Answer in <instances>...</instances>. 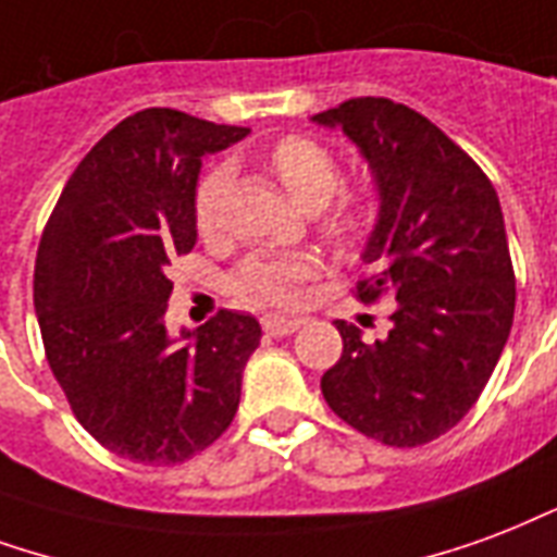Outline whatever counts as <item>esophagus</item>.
Masks as SVG:
<instances>
[{
	"label": "esophagus",
	"instance_id": "34e87169",
	"mask_svg": "<svg viewBox=\"0 0 557 557\" xmlns=\"http://www.w3.org/2000/svg\"><path fill=\"white\" fill-rule=\"evenodd\" d=\"M300 327L298 319H286V315H265L262 319V331L268 333V336H289V333H295Z\"/></svg>",
	"mask_w": 557,
	"mask_h": 557
}]
</instances>
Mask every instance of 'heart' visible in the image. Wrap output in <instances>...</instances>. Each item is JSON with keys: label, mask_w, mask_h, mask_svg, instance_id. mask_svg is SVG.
<instances>
[{"label": "heart", "mask_w": 557, "mask_h": 557, "mask_svg": "<svg viewBox=\"0 0 557 557\" xmlns=\"http://www.w3.org/2000/svg\"><path fill=\"white\" fill-rule=\"evenodd\" d=\"M271 174L277 176L292 203L304 212H319L321 236L333 245L351 247L366 238L374 224V200L366 191H341L342 168L324 144L286 135L265 156ZM230 188V168L215 164L206 171L195 188V226L200 236H215L224 221V195ZM312 274V259L304 253L271 257L253 253L233 274V289L238 298L283 307L298 298V283Z\"/></svg>", "instance_id": "heart-1"}]
</instances>
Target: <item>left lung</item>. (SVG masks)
I'll list each match as a JSON object with an SVG mask.
<instances>
[{
  "mask_svg": "<svg viewBox=\"0 0 557 557\" xmlns=\"http://www.w3.org/2000/svg\"><path fill=\"white\" fill-rule=\"evenodd\" d=\"M369 162L381 212L362 250V304H389V333L362 342L336 321L342 357L321 393L342 422L383 446H425L478 401L517 304L508 236L487 174L446 132L386 97L315 114Z\"/></svg>",
  "mask_w": 557,
  "mask_h": 557,
  "instance_id": "obj_1",
  "label": "left lung"
}]
</instances>
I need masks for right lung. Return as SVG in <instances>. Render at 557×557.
I'll list each match as a JSON object with an SVG mask.
<instances>
[{"instance_id":"obj_1","label":"right lung","mask_w":557,"mask_h":557,"mask_svg":"<svg viewBox=\"0 0 557 557\" xmlns=\"http://www.w3.org/2000/svg\"><path fill=\"white\" fill-rule=\"evenodd\" d=\"M176 109H144L94 144L52 209L35 259V312L49 369L100 446L174 467L224 434L262 327L221 310L168 336L171 259L197 242L206 152L245 138Z\"/></svg>"}]
</instances>
